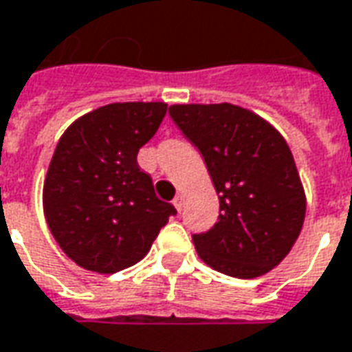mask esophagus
I'll return each mask as SVG.
<instances>
[{
	"label": "esophagus",
	"instance_id": "esophagus-1",
	"mask_svg": "<svg viewBox=\"0 0 352 352\" xmlns=\"http://www.w3.org/2000/svg\"><path fill=\"white\" fill-rule=\"evenodd\" d=\"M184 201H186V198H184V194H177L175 200H173V206H175V208H177V211L183 210Z\"/></svg>",
	"mask_w": 352,
	"mask_h": 352
}]
</instances>
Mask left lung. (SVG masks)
<instances>
[{
  "mask_svg": "<svg viewBox=\"0 0 352 352\" xmlns=\"http://www.w3.org/2000/svg\"><path fill=\"white\" fill-rule=\"evenodd\" d=\"M169 116L200 151L219 194V221L192 234L201 261L234 278L274 269L296 244L307 211L284 137L230 102L173 104Z\"/></svg>",
  "mask_w": 352,
  "mask_h": 352,
  "instance_id": "8db88e82",
  "label": "left lung"
}]
</instances>
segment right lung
I'll return each instance as SVG.
<instances>
[{
    "label": "right lung",
    "mask_w": 352,
    "mask_h": 352,
    "mask_svg": "<svg viewBox=\"0 0 352 352\" xmlns=\"http://www.w3.org/2000/svg\"><path fill=\"white\" fill-rule=\"evenodd\" d=\"M166 102H112L78 118L56 142L43 213L60 250L82 269L112 274L139 263L175 208L137 164Z\"/></svg>",
    "instance_id": "add662e5"
}]
</instances>
